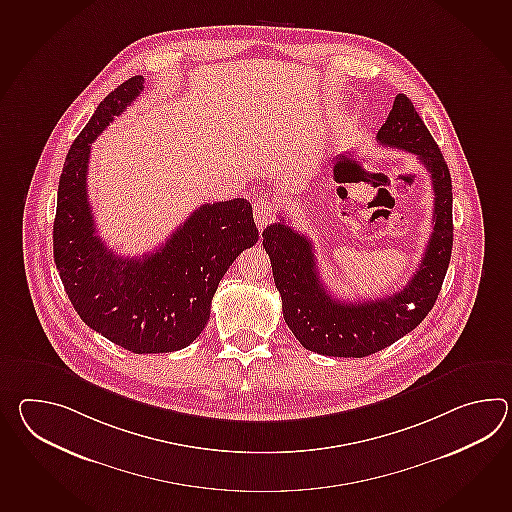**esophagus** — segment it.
<instances>
[{"mask_svg": "<svg viewBox=\"0 0 512 512\" xmlns=\"http://www.w3.org/2000/svg\"><path fill=\"white\" fill-rule=\"evenodd\" d=\"M253 216H255V224L257 228L264 229L268 224H272L273 220V205L270 200L266 198H259L255 204H253Z\"/></svg>", "mask_w": 512, "mask_h": 512, "instance_id": "esophagus-1", "label": "esophagus"}]
</instances>
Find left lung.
I'll use <instances>...</instances> for the list:
<instances>
[{
	"label": "left lung",
	"mask_w": 512,
	"mask_h": 512,
	"mask_svg": "<svg viewBox=\"0 0 512 512\" xmlns=\"http://www.w3.org/2000/svg\"><path fill=\"white\" fill-rule=\"evenodd\" d=\"M376 139L415 154L432 178L433 231L421 264L395 294L369 301H340L319 279L312 242L283 218L262 231L273 281L283 299L286 325L312 353L364 358L415 329L432 310L443 286L454 244L452 178L441 148L404 93H398Z\"/></svg>",
	"instance_id": "1"
}]
</instances>
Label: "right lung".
<instances>
[{"label":"right lung","instance_id":"add662e5","mask_svg":"<svg viewBox=\"0 0 512 512\" xmlns=\"http://www.w3.org/2000/svg\"><path fill=\"white\" fill-rule=\"evenodd\" d=\"M136 75L97 106L73 141L58 182L53 253L80 319L136 354L172 353L205 329L216 288L240 251L259 240L248 200L200 205L154 253L128 259L106 248L88 202L91 143L143 90Z\"/></svg>","mask_w":512,"mask_h":512}]
</instances>
